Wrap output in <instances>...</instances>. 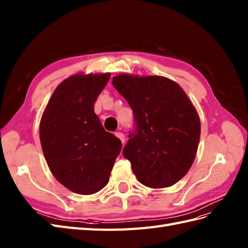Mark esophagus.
Masks as SVG:
<instances>
[{"label":"esophagus","mask_w":248,"mask_h":248,"mask_svg":"<svg viewBox=\"0 0 248 248\" xmlns=\"http://www.w3.org/2000/svg\"><path fill=\"white\" fill-rule=\"evenodd\" d=\"M116 136L120 139V140H121V142H122L123 144H124V142H125V136L122 134V132H116Z\"/></svg>","instance_id":"esophagus-1"}]
</instances>
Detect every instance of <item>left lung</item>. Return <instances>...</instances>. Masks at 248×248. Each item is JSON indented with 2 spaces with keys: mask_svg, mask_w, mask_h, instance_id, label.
<instances>
[{
  "mask_svg": "<svg viewBox=\"0 0 248 248\" xmlns=\"http://www.w3.org/2000/svg\"><path fill=\"white\" fill-rule=\"evenodd\" d=\"M112 85L134 111L136 131L123 149L139 182L150 188L176 184L189 170L200 141L201 123L178 83L159 76L112 78Z\"/></svg>",
  "mask_w": 248,
  "mask_h": 248,
  "instance_id": "left-lung-1",
  "label": "left lung"
}]
</instances>
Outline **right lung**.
Wrapping results in <instances>:
<instances>
[{"instance_id": "add662e5", "label": "right lung", "mask_w": 248, "mask_h": 248, "mask_svg": "<svg viewBox=\"0 0 248 248\" xmlns=\"http://www.w3.org/2000/svg\"><path fill=\"white\" fill-rule=\"evenodd\" d=\"M110 74H77L59 84L40 122L51 173L66 188L93 195L107 185L122 143L102 126L93 104Z\"/></svg>"}]
</instances>
